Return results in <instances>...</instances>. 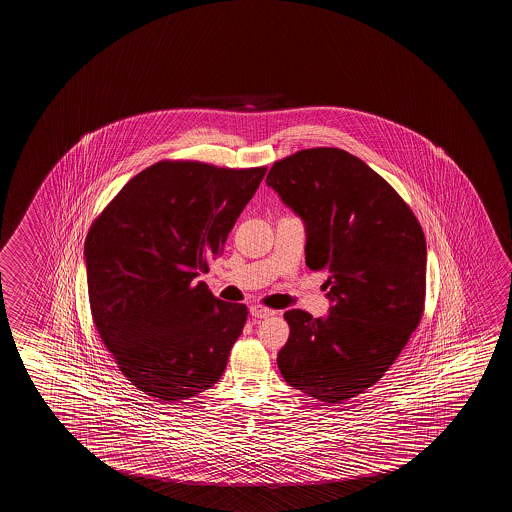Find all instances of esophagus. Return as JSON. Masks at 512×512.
<instances>
[{"instance_id": "34e87169", "label": "esophagus", "mask_w": 512, "mask_h": 512, "mask_svg": "<svg viewBox=\"0 0 512 512\" xmlns=\"http://www.w3.org/2000/svg\"><path fill=\"white\" fill-rule=\"evenodd\" d=\"M250 314H252L253 318L257 319L269 318V316L275 314V310L262 307V305H253V307H250Z\"/></svg>"}]
</instances>
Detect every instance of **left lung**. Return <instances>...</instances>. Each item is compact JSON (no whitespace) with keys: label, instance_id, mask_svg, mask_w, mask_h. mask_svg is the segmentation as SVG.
<instances>
[{"label":"left lung","instance_id":"8db88e82","mask_svg":"<svg viewBox=\"0 0 512 512\" xmlns=\"http://www.w3.org/2000/svg\"><path fill=\"white\" fill-rule=\"evenodd\" d=\"M303 219L305 262L327 271V318L287 310L277 364L289 386L343 403L384 377L421 321L427 243L411 207L366 162L339 148L277 160L266 178Z\"/></svg>","mask_w":512,"mask_h":512}]
</instances>
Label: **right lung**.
<instances>
[{"mask_svg":"<svg viewBox=\"0 0 512 512\" xmlns=\"http://www.w3.org/2000/svg\"><path fill=\"white\" fill-rule=\"evenodd\" d=\"M266 166L160 160L135 175L85 239L94 325L132 386L182 402L218 382L248 309L210 293L200 273L223 252Z\"/></svg>","mask_w":512,"mask_h":512,"instance_id":"add662e5","label":"right lung"}]
</instances>
